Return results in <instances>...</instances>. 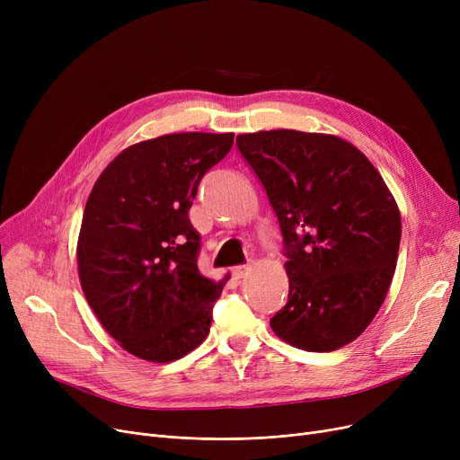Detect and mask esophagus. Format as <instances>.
<instances>
[{"label": "esophagus", "instance_id": "1", "mask_svg": "<svg viewBox=\"0 0 460 460\" xmlns=\"http://www.w3.org/2000/svg\"><path fill=\"white\" fill-rule=\"evenodd\" d=\"M248 270H250V264H238V267L231 269V274H233L234 279H240V278L246 276Z\"/></svg>", "mask_w": 460, "mask_h": 460}]
</instances>
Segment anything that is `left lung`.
<instances>
[{
	"label": "left lung",
	"mask_w": 460,
	"mask_h": 460,
	"mask_svg": "<svg viewBox=\"0 0 460 460\" xmlns=\"http://www.w3.org/2000/svg\"><path fill=\"white\" fill-rule=\"evenodd\" d=\"M283 236L288 300L270 319L307 352L354 341L395 272L401 214L375 165L349 141L298 130L236 136Z\"/></svg>",
	"instance_id": "1"
}]
</instances>
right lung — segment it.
Wrapping results in <instances>:
<instances>
[{
	"mask_svg": "<svg viewBox=\"0 0 460 460\" xmlns=\"http://www.w3.org/2000/svg\"><path fill=\"white\" fill-rule=\"evenodd\" d=\"M234 134L182 132L132 145L94 182L78 272L96 319L130 354L167 364L201 345L224 281L201 276L188 210Z\"/></svg>",
	"mask_w": 460,
	"mask_h": 460,
	"instance_id": "add662e5",
	"label": "right lung"
}]
</instances>
